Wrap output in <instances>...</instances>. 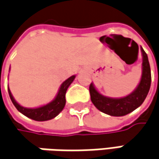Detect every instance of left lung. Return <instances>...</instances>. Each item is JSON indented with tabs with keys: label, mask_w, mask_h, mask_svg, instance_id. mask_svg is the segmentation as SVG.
I'll use <instances>...</instances> for the list:
<instances>
[{
	"label": "left lung",
	"mask_w": 159,
	"mask_h": 159,
	"mask_svg": "<svg viewBox=\"0 0 159 159\" xmlns=\"http://www.w3.org/2000/svg\"><path fill=\"white\" fill-rule=\"evenodd\" d=\"M140 51L142 56L141 77L136 88L129 94L117 98L109 97L102 94L94 86L93 83L90 84L91 101L99 111L111 116H124L143 103L150 88L151 72L148 55L142 48H140Z\"/></svg>",
	"instance_id": "1"
}]
</instances>
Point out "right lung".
<instances>
[{"label":"right lung","mask_w":159,"mask_h":159,"mask_svg":"<svg viewBox=\"0 0 159 159\" xmlns=\"http://www.w3.org/2000/svg\"><path fill=\"white\" fill-rule=\"evenodd\" d=\"M75 76L76 75H72L66 81H64L61 84L60 87L58 89L57 93L56 94L55 98L53 99L51 102H49L48 103L39 106V107L27 108L20 105L15 100L11 90H10V87L8 86L9 95H10V98L11 100L12 103L14 104L16 109L26 117H28L31 120H37V121L49 120H52L55 117L57 116L63 111V109L65 108V105H66V93L67 91V88L69 87V85L75 80Z\"/></svg>","instance_id":"1"}]
</instances>
